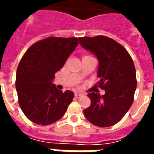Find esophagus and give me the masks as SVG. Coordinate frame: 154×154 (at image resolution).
<instances>
[{
	"instance_id": "esophagus-1",
	"label": "esophagus",
	"mask_w": 154,
	"mask_h": 154,
	"mask_svg": "<svg viewBox=\"0 0 154 154\" xmlns=\"http://www.w3.org/2000/svg\"><path fill=\"white\" fill-rule=\"evenodd\" d=\"M74 96H75V97H76V98H81V97H83V94H74Z\"/></svg>"
}]
</instances>
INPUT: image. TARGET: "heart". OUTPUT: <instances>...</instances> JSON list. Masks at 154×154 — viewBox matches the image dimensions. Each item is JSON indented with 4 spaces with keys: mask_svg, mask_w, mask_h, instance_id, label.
<instances>
[{
    "mask_svg": "<svg viewBox=\"0 0 154 154\" xmlns=\"http://www.w3.org/2000/svg\"><path fill=\"white\" fill-rule=\"evenodd\" d=\"M89 57V56H85L84 57Z\"/></svg>",
    "mask_w": 154,
    "mask_h": 154,
    "instance_id": "1",
    "label": "heart"
}]
</instances>
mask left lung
<instances>
[{
	"instance_id": "1",
	"label": "left lung",
	"mask_w": 154,
	"mask_h": 154,
	"mask_svg": "<svg viewBox=\"0 0 154 154\" xmlns=\"http://www.w3.org/2000/svg\"><path fill=\"white\" fill-rule=\"evenodd\" d=\"M84 49L96 56L99 61L97 85L105 91L100 96L88 94L91 104L84 109L89 122L98 127L117 124L131 107L137 88L136 69L127 50L112 38L105 36L79 37Z\"/></svg>"
}]
</instances>
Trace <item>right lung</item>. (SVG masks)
<instances>
[{"instance_id": "right-lung-1", "label": "right lung", "mask_w": 154, "mask_h": 154, "mask_svg": "<svg viewBox=\"0 0 154 154\" xmlns=\"http://www.w3.org/2000/svg\"><path fill=\"white\" fill-rule=\"evenodd\" d=\"M78 43L77 37H48L32 45L21 58L16 76L18 102L35 124H53L72 102L74 94L59 90L53 81Z\"/></svg>"}]
</instances>
